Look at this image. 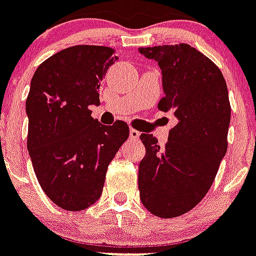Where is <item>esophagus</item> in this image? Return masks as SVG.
Here are the masks:
<instances>
[{
	"mask_svg": "<svg viewBox=\"0 0 256 256\" xmlns=\"http://www.w3.org/2000/svg\"><path fill=\"white\" fill-rule=\"evenodd\" d=\"M139 135H140V132H139L138 130H135V128H130V138L134 139V140H136V139H139Z\"/></svg>",
	"mask_w": 256,
	"mask_h": 256,
	"instance_id": "obj_1",
	"label": "esophagus"
}]
</instances>
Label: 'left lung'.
<instances>
[{
    "label": "left lung",
    "instance_id": "1",
    "mask_svg": "<svg viewBox=\"0 0 256 256\" xmlns=\"http://www.w3.org/2000/svg\"><path fill=\"white\" fill-rule=\"evenodd\" d=\"M162 70V112L178 124L166 146L140 134L146 155L139 163L140 201L156 217H178L206 194L228 151L229 93L224 74L210 59L189 44L138 50Z\"/></svg>",
    "mask_w": 256,
    "mask_h": 256
}]
</instances>
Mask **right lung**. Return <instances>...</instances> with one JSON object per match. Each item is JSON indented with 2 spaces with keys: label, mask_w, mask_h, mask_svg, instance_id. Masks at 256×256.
Masks as SVG:
<instances>
[{
  "label": "right lung",
  "mask_w": 256,
  "mask_h": 256,
  "mask_svg": "<svg viewBox=\"0 0 256 256\" xmlns=\"http://www.w3.org/2000/svg\"><path fill=\"white\" fill-rule=\"evenodd\" d=\"M102 46L62 50L38 67L26 100L27 150L39 184L62 209H86L102 193L108 166L128 138V126L92 118L98 89L118 60Z\"/></svg>",
  "instance_id": "1"
}]
</instances>
